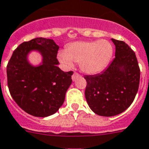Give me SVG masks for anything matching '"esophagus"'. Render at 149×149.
I'll list each match as a JSON object with an SVG mask.
<instances>
[{"label": "esophagus", "mask_w": 149, "mask_h": 149, "mask_svg": "<svg viewBox=\"0 0 149 149\" xmlns=\"http://www.w3.org/2000/svg\"><path fill=\"white\" fill-rule=\"evenodd\" d=\"M80 77V75L79 74L78 72H75L74 73L72 74V81H75V80H76V79H77V78H78V77Z\"/></svg>", "instance_id": "esophagus-1"}]
</instances>
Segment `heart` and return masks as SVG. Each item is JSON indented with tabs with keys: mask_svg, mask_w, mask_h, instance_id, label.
<instances>
[{
	"mask_svg": "<svg viewBox=\"0 0 149 149\" xmlns=\"http://www.w3.org/2000/svg\"><path fill=\"white\" fill-rule=\"evenodd\" d=\"M113 54V47L107 40L76 42L69 45L66 51L58 53L61 63L72 67L79 63L81 70L88 74H96L105 68Z\"/></svg>",
	"mask_w": 149,
	"mask_h": 149,
	"instance_id": "heart-1",
	"label": "heart"
}]
</instances>
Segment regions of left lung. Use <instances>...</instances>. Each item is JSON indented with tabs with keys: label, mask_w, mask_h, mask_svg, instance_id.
<instances>
[{
	"label": "left lung",
	"mask_w": 149,
	"mask_h": 149,
	"mask_svg": "<svg viewBox=\"0 0 149 149\" xmlns=\"http://www.w3.org/2000/svg\"><path fill=\"white\" fill-rule=\"evenodd\" d=\"M116 47L115 58L105 70L86 75L85 95L94 113L112 117L132 103L138 92L140 70L136 54L123 41L111 38Z\"/></svg>",
	"instance_id": "8db88e82"
}]
</instances>
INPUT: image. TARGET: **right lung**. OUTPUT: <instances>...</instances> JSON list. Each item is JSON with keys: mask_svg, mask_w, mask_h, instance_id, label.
<instances>
[{"mask_svg": "<svg viewBox=\"0 0 149 149\" xmlns=\"http://www.w3.org/2000/svg\"><path fill=\"white\" fill-rule=\"evenodd\" d=\"M58 49L54 40L36 38L19 45L7 63V86L12 98L34 117H45L56 113L72 83L73 72H63L57 67ZM32 50H38L42 56V64L38 67L27 60Z\"/></svg>", "mask_w": 149, "mask_h": 149, "instance_id": "add662e5", "label": "right lung"}]
</instances>
